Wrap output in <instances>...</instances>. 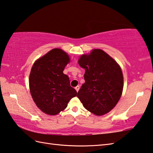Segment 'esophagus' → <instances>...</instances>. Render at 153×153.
I'll return each mask as SVG.
<instances>
[{
  "mask_svg": "<svg viewBox=\"0 0 153 153\" xmlns=\"http://www.w3.org/2000/svg\"><path fill=\"white\" fill-rule=\"evenodd\" d=\"M75 89H76V91H77V92H78V91L79 90V86H78V85L76 86V87H75Z\"/></svg>",
  "mask_w": 153,
  "mask_h": 153,
  "instance_id": "34e87169",
  "label": "esophagus"
}]
</instances>
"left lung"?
Listing matches in <instances>:
<instances>
[{"instance_id": "obj_1", "label": "left lung", "mask_w": 153, "mask_h": 153, "mask_svg": "<svg viewBox=\"0 0 153 153\" xmlns=\"http://www.w3.org/2000/svg\"><path fill=\"white\" fill-rule=\"evenodd\" d=\"M85 68L84 83L77 97L89 112L97 116L109 112L121 97L123 78L116 62L105 51L94 49L78 60Z\"/></svg>"}]
</instances>
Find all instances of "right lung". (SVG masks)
<instances>
[{"label": "right lung", "instance_id": "right-lung-1", "mask_svg": "<svg viewBox=\"0 0 153 153\" xmlns=\"http://www.w3.org/2000/svg\"><path fill=\"white\" fill-rule=\"evenodd\" d=\"M69 62L64 51L54 48L38 59L31 68L29 80L31 95L38 108L47 114L60 113L77 95L69 77L63 73Z\"/></svg>", "mask_w": 153, "mask_h": 153}]
</instances>
